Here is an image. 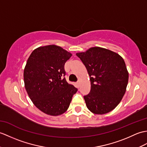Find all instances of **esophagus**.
Segmentation results:
<instances>
[{
    "instance_id": "obj_1",
    "label": "esophagus",
    "mask_w": 147,
    "mask_h": 147,
    "mask_svg": "<svg viewBox=\"0 0 147 147\" xmlns=\"http://www.w3.org/2000/svg\"><path fill=\"white\" fill-rule=\"evenodd\" d=\"M77 84H78V86H80V81H78V82H77Z\"/></svg>"
}]
</instances>
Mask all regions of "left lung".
<instances>
[{"label": "left lung", "mask_w": 147, "mask_h": 147, "mask_svg": "<svg viewBox=\"0 0 147 147\" xmlns=\"http://www.w3.org/2000/svg\"><path fill=\"white\" fill-rule=\"evenodd\" d=\"M76 56L90 77L91 90L84 96L88 110L97 115L112 111L120 103L128 84V72L123 59L100 47H91Z\"/></svg>", "instance_id": "8db88e82"}]
</instances>
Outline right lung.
Here are the masks:
<instances>
[{"instance_id":"1","label":"right lung","mask_w":147,"mask_h":147,"mask_svg":"<svg viewBox=\"0 0 147 147\" xmlns=\"http://www.w3.org/2000/svg\"><path fill=\"white\" fill-rule=\"evenodd\" d=\"M72 54L60 46L37 47L30 54L24 70L27 94L44 113L58 116L66 112L78 89L66 81L64 64Z\"/></svg>"}]
</instances>
